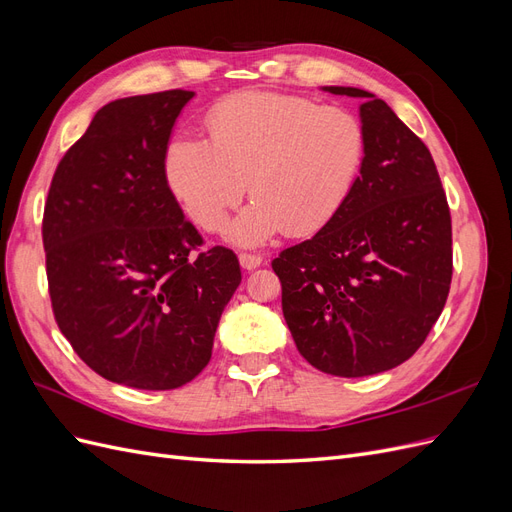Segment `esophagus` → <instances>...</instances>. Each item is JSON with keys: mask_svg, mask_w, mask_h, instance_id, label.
Returning <instances> with one entry per match:
<instances>
[{"mask_svg": "<svg viewBox=\"0 0 512 512\" xmlns=\"http://www.w3.org/2000/svg\"><path fill=\"white\" fill-rule=\"evenodd\" d=\"M239 262H241V267H243L245 271H254L256 267L262 265V258L256 256V254H241V256H239Z\"/></svg>", "mask_w": 512, "mask_h": 512, "instance_id": "34e87169", "label": "esophagus"}]
</instances>
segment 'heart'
Here are the masks:
<instances>
[{
  "label": "heart",
  "mask_w": 512,
  "mask_h": 512,
  "mask_svg": "<svg viewBox=\"0 0 512 512\" xmlns=\"http://www.w3.org/2000/svg\"><path fill=\"white\" fill-rule=\"evenodd\" d=\"M209 141L177 136L164 177L183 213L207 232L224 228L250 183L254 203L228 237L256 247L280 232L316 235L344 209L365 164L367 134L350 108L241 91L207 115Z\"/></svg>",
  "instance_id": "obj_1"
}]
</instances>
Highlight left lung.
<instances>
[{
    "mask_svg": "<svg viewBox=\"0 0 512 512\" xmlns=\"http://www.w3.org/2000/svg\"><path fill=\"white\" fill-rule=\"evenodd\" d=\"M361 98L365 164L344 209L271 267L303 359L363 378L408 361L440 318L453 277L451 211L425 143L384 100Z\"/></svg>",
    "mask_w": 512,
    "mask_h": 512,
    "instance_id": "left-lung-1",
    "label": "left lung"
}]
</instances>
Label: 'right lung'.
<instances>
[{"label":"right lung","instance_id":"add662e5","mask_svg":"<svg viewBox=\"0 0 512 512\" xmlns=\"http://www.w3.org/2000/svg\"><path fill=\"white\" fill-rule=\"evenodd\" d=\"M194 91L108 102L61 158L44 205L59 331L102 378L143 391L194 380L211 359L239 260L185 220L164 151Z\"/></svg>","mask_w":512,"mask_h":512}]
</instances>
